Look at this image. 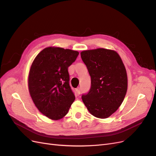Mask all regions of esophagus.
<instances>
[{"label": "esophagus", "instance_id": "34e87169", "mask_svg": "<svg viewBox=\"0 0 156 156\" xmlns=\"http://www.w3.org/2000/svg\"><path fill=\"white\" fill-rule=\"evenodd\" d=\"M76 91H77V95H80V94H81V88H77Z\"/></svg>", "mask_w": 156, "mask_h": 156}]
</instances>
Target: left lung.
<instances>
[{
    "instance_id": "left-lung-1",
    "label": "left lung",
    "mask_w": 156,
    "mask_h": 156,
    "mask_svg": "<svg viewBox=\"0 0 156 156\" xmlns=\"http://www.w3.org/2000/svg\"><path fill=\"white\" fill-rule=\"evenodd\" d=\"M82 60L91 77V87L82 100L91 114L107 119L124 101L127 88L124 65L116 51L99 48L83 51Z\"/></svg>"
}]
</instances>
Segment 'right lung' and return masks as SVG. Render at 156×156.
I'll return each mask as SVG.
<instances>
[{
  "label": "right lung",
  "mask_w": 156,
  "mask_h": 156,
  "mask_svg": "<svg viewBox=\"0 0 156 156\" xmlns=\"http://www.w3.org/2000/svg\"><path fill=\"white\" fill-rule=\"evenodd\" d=\"M78 55L76 51L49 47L32 64L28 83L30 96L38 110L50 119L63 118L75 100L68 67Z\"/></svg>",
  "instance_id": "add662e5"
}]
</instances>
